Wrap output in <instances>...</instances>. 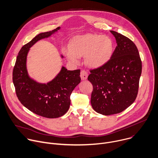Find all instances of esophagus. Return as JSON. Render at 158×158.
<instances>
[{"label":"esophagus","mask_w":158,"mask_h":158,"mask_svg":"<svg viewBox=\"0 0 158 158\" xmlns=\"http://www.w3.org/2000/svg\"><path fill=\"white\" fill-rule=\"evenodd\" d=\"M88 72H87L86 70H82L81 71V73H80V77H81V80H86V79L87 78V77H88Z\"/></svg>","instance_id":"esophagus-1"}]
</instances>
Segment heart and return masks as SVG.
I'll list each match as a JSON object with an SVG mask.
<instances>
[{
	"mask_svg": "<svg viewBox=\"0 0 158 158\" xmlns=\"http://www.w3.org/2000/svg\"><path fill=\"white\" fill-rule=\"evenodd\" d=\"M113 52V43L107 36L86 34L75 37L71 42L70 49L64 48V52L73 63L78 61V57L85 55V64L93 68L105 64Z\"/></svg>",
	"mask_w": 158,
	"mask_h": 158,
	"instance_id": "b5f03b06",
	"label": "heart"
}]
</instances>
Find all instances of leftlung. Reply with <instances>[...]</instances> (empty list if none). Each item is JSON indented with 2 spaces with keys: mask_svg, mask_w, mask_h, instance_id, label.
Wrapping results in <instances>:
<instances>
[{
  "mask_svg": "<svg viewBox=\"0 0 158 158\" xmlns=\"http://www.w3.org/2000/svg\"><path fill=\"white\" fill-rule=\"evenodd\" d=\"M116 47L110 59L103 65L91 69L88 80L93 85L91 104L103 115L122 112L136 100L142 63L138 50L128 37L113 30Z\"/></svg>",
  "mask_w": 158,
  "mask_h": 158,
  "instance_id": "left-lung-1",
  "label": "left lung"
}]
</instances>
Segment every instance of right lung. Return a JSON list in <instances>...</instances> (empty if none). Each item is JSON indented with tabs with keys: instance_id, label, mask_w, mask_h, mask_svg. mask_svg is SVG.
<instances>
[{
	"instance_id": "right-lung-1",
	"label": "right lung",
	"mask_w": 158,
	"mask_h": 158,
	"mask_svg": "<svg viewBox=\"0 0 158 158\" xmlns=\"http://www.w3.org/2000/svg\"><path fill=\"white\" fill-rule=\"evenodd\" d=\"M56 29L41 33L24 45L19 52L12 73L17 97L20 103L35 114L56 118L65 114L70 105V94L81 81L80 70H68L62 67L58 75L47 84L31 79L26 68L27 55L30 48L40 39L50 37Z\"/></svg>"
}]
</instances>
